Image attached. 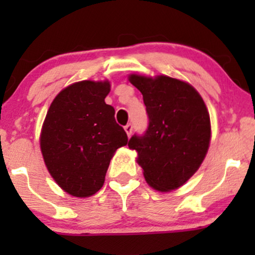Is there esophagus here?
I'll use <instances>...</instances> for the list:
<instances>
[{"mask_svg": "<svg viewBox=\"0 0 255 255\" xmlns=\"http://www.w3.org/2000/svg\"><path fill=\"white\" fill-rule=\"evenodd\" d=\"M125 130H126V133H127V135L130 136L131 130H133V126H131V124L126 125V126H125Z\"/></svg>", "mask_w": 255, "mask_h": 255, "instance_id": "1", "label": "esophagus"}]
</instances>
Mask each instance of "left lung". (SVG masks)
Wrapping results in <instances>:
<instances>
[{
    "label": "left lung",
    "instance_id": "1",
    "mask_svg": "<svg viewBox=\"0 0 255 255\" xmlns=\"http://www.w3.org/2000/svg\"><path fill=\"white\" fill-rule=\"evenodd\" d=\"M141 92L148 127L128 141L152 188L170 192L191 178L203 163L211 139L210 115L192 85L165 75H129Z\"/></svg>",
    "mask_w": 255,
    "mask_h": 255
}]
</instances>
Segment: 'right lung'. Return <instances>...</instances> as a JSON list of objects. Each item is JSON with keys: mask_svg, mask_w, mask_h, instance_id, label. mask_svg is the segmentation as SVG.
I'll return each instance as SVG.
<instances>
[{"mask_svg": "<svg viewBox=\"0 0 255 255\" xmlns=\"http://www.w3.org/2000/svg\"><path fill=\"white\" fill-rule=\"evenodd\" d=\"M110 83L79 81L55 97L44 120L40 150L49 172L64 192L87 198L103 187L115 151L127 145L115 109L104 102Z\"/></svg>", "mask_w": 255, "mask_h": 255, "instance_id": "obj_1", "label": "right lung"}]
</instances>
